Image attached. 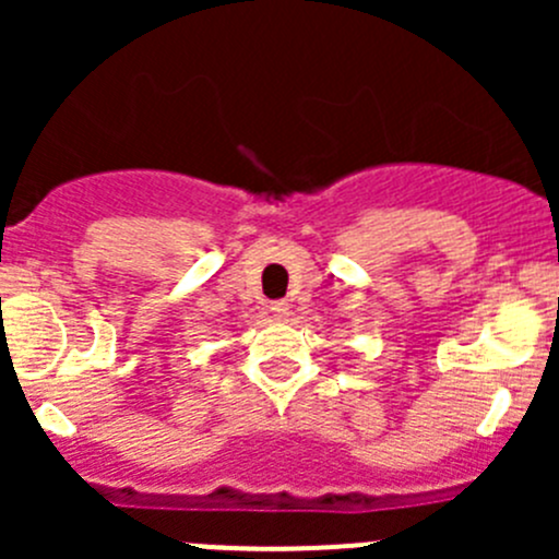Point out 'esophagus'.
Instances as JSON below:
<instances>
[{
    "label": "esophagus",
    "mask_w": 559,
    "mask_h": 559,
    "mask_svg": "<svg viewBox=\"0 0 559 559\" xmlns=\"http://www.w3.org/2000/svg\"><path fill=\"white\" fill-rule=\"evenodd\" d=\"M270 311H273L275 319H286V316H289V302L286 300L273 302V306H270Z\"/></svg>",
    "instance_id": "1"
}]
</instances>
